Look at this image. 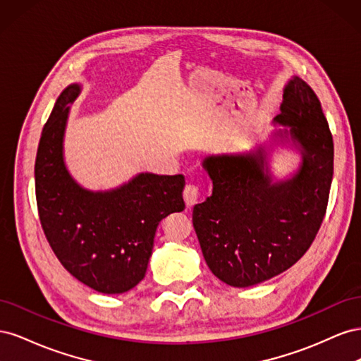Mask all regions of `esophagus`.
I'll return each instance as SVG.
<instances>
[{"label":"esophagus","instance_id":"esophagus-1","mask_svg":"<svg viewBox=\"0 0 361 361\" xmlns=\"http://www.w3.org/2000/svg\"><path fill=\"white\" fill-rule=\"evenodd\" d=\"M183 200L185 203H187L188 207L194 206L195 203H197L200 200V191H199V187H195V185H187L183 190Z\"/></svg>","mask_w":361,"mask_h":361}]
</instances>
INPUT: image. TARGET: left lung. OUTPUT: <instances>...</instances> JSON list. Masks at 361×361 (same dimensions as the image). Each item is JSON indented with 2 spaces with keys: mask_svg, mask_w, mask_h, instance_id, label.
Wrapping results in <instances>:
<instances>
[{
  "mask_svg": "<svg viewBox=\"0 0 361 361\" xmlns=\"http://www.w3.org/2000/svg\"><path fill=\"white\" fill-rule=\"evenodd\" d=\"M276 122L289 126L302 166L292 179L271 183L265 155L206 158L212 194L192 209V226L209 269L221 281L247 288L276 277L304 256L329 204L334 146L329 122L312 87L293 76Z\"/></svg>",
  "mask_w": 361,
  "mask_h": 361,
  "instance_id": "8db88e82",
  "label": "left lung"
}]
</instances>
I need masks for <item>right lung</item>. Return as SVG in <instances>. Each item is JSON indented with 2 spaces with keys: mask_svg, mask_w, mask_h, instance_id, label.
I'll return each instance as SVG.
<instances>
[{
  "mask_svg": "<svg viewBox=\"0 0 361 361\" xmlns=\"http://www.w3.org/2000/svg\"><path fill=\"white\" fill-rule=\"evenodd\" d=\"M80 93L64 90L43 126L35 176L40 224L60 264L89 288L123 293L145 279L162 218L183 211L185 178L141 173L106 192L81 188L63 162L69 104Z\"/></svg>",
  "mask_w": 361,
  "mask_h": 361,
  "instance_id": "add662e5",
  "label": "right lung"
}]
</instances>
